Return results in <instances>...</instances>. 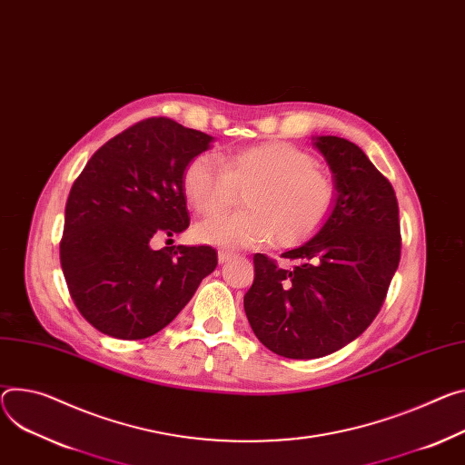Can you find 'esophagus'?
I'll list each match as a JSON object with an SVG mask.
<instances>
[{"mask_svg": "<svg viewBox=\"0 0 465 465\" xmlns=\"http://www.w3.org/2000/svg\"><path fill=\"white\" fill-rule=\"evenodd\" d=\"M232 258H233V254L230 250H219V263H226Z\"/></svg>", "mask_w": 465, "mask_h": 465, "instance_id": "1", "label": "esophagus"}]
</instances>
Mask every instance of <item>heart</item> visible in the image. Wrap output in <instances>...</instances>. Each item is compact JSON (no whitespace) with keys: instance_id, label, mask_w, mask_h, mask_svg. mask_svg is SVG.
Segmentation results:
<instances>
[{"instance_id":"heart-1","label":"heart","mask_w":465,"mask_h":465,"mask_svg":"<svg viewBox=\"0 0 465 465\" xmlns=\"http://www.w3.org/2000/svg\"><path fill=\"white\" fill-rule=\"evenodd\" d=\"M193 157L182 173V191L198 215L222 213L243 193L247 209L209 218L194 226L200 242L242 248L274 237L292 246L312 237L335 202L333 180L315 166L306 150L285 141H269L221 155Z\"/></svg>"}]
</instances>
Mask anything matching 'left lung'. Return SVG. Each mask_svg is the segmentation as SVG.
<instances>
[{"label":"left lung","mask_w":465,"mask_h":465,"mask_svg":"<svg viewBox=\"0 0 465 465\" xmlns=\"http://www.w3.org/2000/svg\"><path fill=\"white\" fill-rule=\"evenodd\" d=\"M337 198L313 239L287 250L297 262L280 269L254 256V283L244 312L258 340L274 354L312 360L340 351L374 321L401 262V221L395 191L360 146L341 137H317Z\"/></svg>","instance_id":"8db88e82"}]
</instances>
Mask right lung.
Returning <instances> with one entry per match:
<instances>
[{"label":"right lung","instance_id":"obj_1","mask_svg":"<svg viewBox=\"0 0 465 465\" xmlns=\"http://www.w3.org/2000/svg\"><path fill=\"white\" fill-rule=\"evenodd\" d=\"M213 137L152 116L107 141L75 178L59 244L70 297L96 330L144 340L215 271L211 246H164L189 226L182 173Z\"/></svg>","mask_w":465,"mask_h":465}]
</instances>
